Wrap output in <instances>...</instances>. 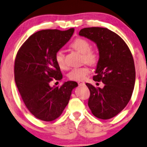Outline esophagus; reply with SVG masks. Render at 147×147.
<instances>
[{
  "mask_svg": "<svg viewBox=\"0 0 147 147\" xmlns=\"http://www.w3.org/2000/svg\"><path fill=\"white\" fill-rule=\"evenodd\" d=\"M78 85L80 86H84L85 85V83L84 81H80L78 82Z\"/></svg>",
  "mask_w": 147,
  "mask_h": 147,
  "instance_id": "1",
  "label": "esophagus"
}]
</instances>
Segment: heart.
Segmentation results:
<instances>
[{"mask_svg":"<svg viewBox=\"0 0 147 147\" xmlns=\"http://www.w3.org/2000/svg\"><path fill=\"white\" fill-rule=\"evenodd\" d=\"M71 46L80 53L82 54L83 61L89 65H94L97 61V54L95 51L90 50V44L88 41L83 38H77L72 41ZM55 61L61 69H65L64 52L59 50L55 54ZM89 69L83 66L72 69L69 72L68 78L71 80L81 81L86 78L89 73Z\"/></svg>","mask_w":147,"mask_h":147,"instance_id":"1","label":"heart"}]
</instances>
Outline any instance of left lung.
I'll list each match as a JSON object with an SVG mask.
<instances>
[{
  "label": "left lung",
  "instance_id": "1",
  "mask_svg": "<svg viewBox=\"0 0 147 147\" xmlns=\"http://www.w3.org/2000/svg\"><path fill=\"white\" fill-rule=\"evenodd\" d=\"M79 35L97 45L99 60L95 81H101L104 88L86 83L90 95L88 106L96 117L109 119L124 109L131 99L136 80L134 62L125 42L106 28H84Z\"/></svg>",
  "mask_w": 147,
  "mask_h": 147
}]
</instances>
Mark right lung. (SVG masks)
<instances>
[{"label":"right lung","instance_id":"right-lung-1","mask_svg":"<svg viewBox=\"0 0 147 147\" xmlns=\"http://www.w3.org/2000/svg\"><path fill=\"white\" fill-rule=\"evenodd\" d=\"M74 32V28L38 31L25 41L16 56V84L25 106L41 121L57 119L68 104L72 90L78 86L74 81L63 82L60 88L50 85L52 78H63L55 54L68 42Z\"/></svg>","mask_w":147,"mask_h":147}]
</instances>
